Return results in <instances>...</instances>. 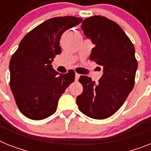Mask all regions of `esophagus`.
Returning <instances> with one entry per match:
<instances>
[{
	"label": "esophagus",
	"instance_id": "1",
	"mask_svg": "<svg viewBox=\"0 0 151 151\" xmlns=\"http://www.w3.org/2000/svg\"><path fill=\"white\" fill-rule=\"evenodd\" d=\"M80 76H81V75H80L79 73H75V80H76V81H78V80L79 79Z\"/></svg>",
	"mask_w": 151,
	"mask_h": 151
}]
</instances>
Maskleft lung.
I'll return each instance as SVG.
<instances>
[{
	"label": "left lung",
	"instance_id": "1",
	"mask_svg": "<svg viewBox=\"0 0 151 151\" xmlns=\"http://www.w3.org/2000/svg\"><path fill=\"white\" fill-rule=\"evenodd\" d=\"M81 29L95 45L90 59L103 67L104 74L97 84L87 76H81L83 90L76 102L86 116L108 118L121 108L134 88L137 69L135 49L121 27L107 17H87Z\"/></svg>",
	"mask_w": 151,
	"mask_h": 151
}]
</instances>
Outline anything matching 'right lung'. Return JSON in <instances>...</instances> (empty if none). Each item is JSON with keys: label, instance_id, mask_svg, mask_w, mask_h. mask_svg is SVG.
Returning <instances> with one entry per match:
<instances>
[{"label": "right lung", "instance_id": "1", "mask_svg": "<svg viewBox=\"0 0 151 151\" xmlns=\"http://www.w3.org/2000/svg\"><path fill=\"white\" fill-rule=\"evenodd\" d=\"M83 19L66 16L47 20L27 33L10 60V86L17 107L27 118L43 120L57 111L59 98L74 81L69 70L59 74L52 61L61 53L63 33Z\"/></svg>", "mask_w": 151, "mask_h": 151}]
</instances>
